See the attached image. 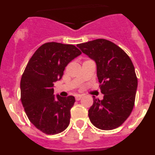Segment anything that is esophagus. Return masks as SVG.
Segmentation results:
<instances>
[{
  "label": "esophagus",
  "mask_w": 155,
  "mask_h": 155,
  "mask_svg": "<svg viewBox=\"0 0 155 155\" xmlns=\"http://www.w3.org/2000/svg\"><path fill=\"white\" fill-rule=\"evenodd\" d=\"M81 98H82V95H81V94H77L76 96H75V99H76V101H79Z\"/></svg>",
  "instance_id": "esophagus-1"
}]
</instances>
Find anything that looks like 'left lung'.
<instances>
[{
	"label": "left lung",
	"mask_w": 155,
	"mask_h": 155,
	"mask_svg": "<svg viewBox=\"0 0 155 155\" xmlns=\"http://www.w3.org/2000/svg\"><path fill=\"white\" fill-rule=\"evenodd\" d=\"M77 46L95 61L97 77L103 99L93 96L88 110L91 124L103 130L121 126L134 106L137 78L134 64L127 53L111 41L98 39Z\"/></svg>",
	"instance_id": "left-lung-1"
}]
</instances>
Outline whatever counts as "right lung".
I'll list each match as a JSON object with an SVG mask.
<instances>
[{"mask_svg":"<svg viewBox=\"0 0 155 155\" xmlns=\"http://www.w3.org/2000/svg\"><path fill=\"white\" fill-rule=\"evenodd\" d=\"M81 52L74 45L46 42L34 53L21 76V101L28 120L46 134L61 133L70 124L74 97H57L53 84Z\"/></svg>","mask_w":155,"mask_h":155,"instance_id":"1","label":"right lung"}]
</instances>
